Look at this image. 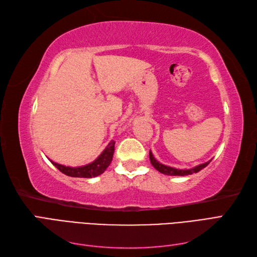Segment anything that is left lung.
I'll list each match as a JSON object with an SVG mask.
<instances>
[{"instance_id": "1", "label": "left lung", "mask_w": 257, "mask_h": 257, "mask_svg": "<svg viewBox=\"0 0 257 257\" xmlns=\"http://www.w3.org/2000/svg\"><path fill=\"white\" fill-rule=\"evenodd\" d=\"M149 158H150V162L152 166L158 170V172L164 174V175H167V176H188V175H192V174H195V173H198L199 170H201L203 168H205L210 162H211V160L204 163V164H200V165H197L195 167L193 168H190V169H177V168H174V167H170V166H166L164 164H162V163H160L158 160H155V158L153 157V154L150 150L149 152Z\"/></svg>"}]
</instances>
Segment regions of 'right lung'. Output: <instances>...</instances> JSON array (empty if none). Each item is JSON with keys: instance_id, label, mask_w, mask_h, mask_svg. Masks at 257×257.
<instances>
[{"instance_id": "1", "label": "right lung", "mask_w": 257, "mask_h": 257, "mask_svg": "<svg viewBox=\"0 0 257 257\" xmlns=\"http://www.w3.org/2000/svg\"><path fill=\"white\" fill-rule=\"evenodd\" d=\"M113 152H114V142L111 141L107 145L105 150L100 153V155L95 161H93L92 163H90V164H87L84 166L69 167V166L58 164V163L53 162L51 160L50 162L60 170L61 173H63L66 176L75 177V178H92V177L102 175L107 169V167L110 165L112 157H113Z\"/></svg>"}]
</instances>
